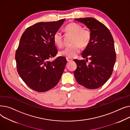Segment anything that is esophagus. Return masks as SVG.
<instances>
[{
	"instance_id": "esophagus-1",
	"label": "esophagus",
	"mask_w": 130,
	"mask_h": 130,
	"mask_svg": "<svg viewBox=\"0 0 130 130\" xmlns=\"http://www.w3.org/2000/svg\"><path fill=\"white\" fill-rule=\"evenodd\" d=\"M66 59H67V61L68 62H71L73 60V59L72 58H67Z\"/></svg>"
}]
</instances>
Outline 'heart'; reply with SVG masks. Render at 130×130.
Segmentation results:
<instances>
[{
  "label": "heart",
  "instance_id": "1",
  "mask_svg": "<svg viewBox=\"0 0 130 130\" xmlns=\"http://www.w3.org/2000/svg\"><path fill=\"white\" fill-rule=\"evenodd\" d=\"M66 29L68 32L74 35L72 41L73 45L61 51L59 54L61 56L73 58L77 57L79 54L81 47L86 48L89 45L91 38V32L88 29H83L81 25L75 22L68 25ZM53 41L58 47H62L63 40L61 31L57 30L55 33L53 35Z\"/></svg>",
  "mask_w": 130,
  "mask_h": 130
}]
</instances>
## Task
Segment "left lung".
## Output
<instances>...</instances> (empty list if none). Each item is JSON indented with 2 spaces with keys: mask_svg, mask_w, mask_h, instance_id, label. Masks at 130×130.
I'll use <instances>...</instances> for the list:
<instances>
[{
  "mask_svg": "<svg viewBox=\"0 0 130 130\" xmlns=\"http://www.w3.org/2000/svg\"><path fill=\"white\" fill-rule=\"evenodd\" d=\"M90 30L91 41L84 50L82 57L90 60L89 64L85 60L74 59L77 67L74 77L79 85L90 89L102 87L113 72L116 61L114 40L108 28L93 18H76Z\"/></svg>",
  "mask_w": 130,
  "mask_h": 130,
  "instance_id": "8db88e82",
  "label": "left lung"
}]
</instances>
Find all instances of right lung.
<instances>
[{
  "label": "right lung",
  "mask_w": 130,
  "mask_h": 130,
  "mask_svg": "<svg viewBox=\"0 0 130 130\" xmlns=\"http://www.w3.org/2000/svg\"><path fill=\"white\" fill-rule=\"evenodd\" d=\"M64 20L37 23L27 28L20 38L15 54L17 70L26 85L37 92L55 87L63 72L65 57L50 60L58 53L53 35Z\"/></svg>",
  "instance_id": "right-lung-1"
}]
</instances>
